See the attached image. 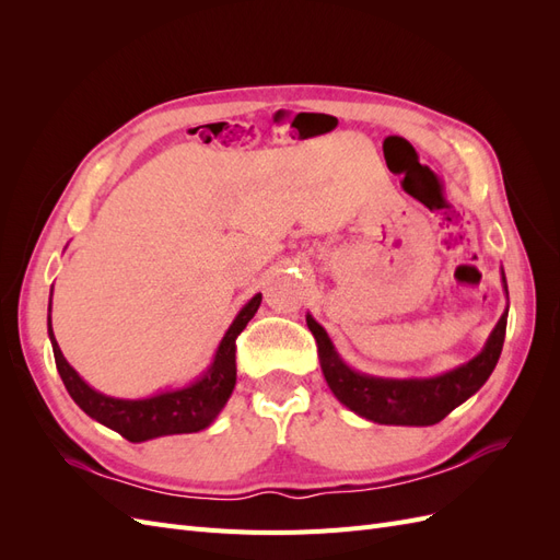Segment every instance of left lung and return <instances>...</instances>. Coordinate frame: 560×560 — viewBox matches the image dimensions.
<instances>
[{
    "label": "left lung",
    "instance_id": "left-lung-1",
    "mask_svg": "<svg viewBox=\"0 0 560 560\" xmlns=\"http://www.w3.org/2000/svg\"><path fill=\"white\" fill-rule=\"evenodd\" d=\"M502 282L506 292L504 273ZM308 329L315 336L322 374H325L331 393L348 409L360 413L366 420L381 422V425H434V422L444 420L455 406H460L465 399L477 393L488 381V376L493 374L504 343L506 311L477 358L448 371L444 376L425 381H387L358 374V371L348 369L341 362L327 331L311 315Z\"/></svg>",
    "mask_w": 560,
    "mask_h": 560
}]
</instances>
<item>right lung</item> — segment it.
I'll return each instance as SVG.
<instances>
[{"label": "right lung", "mask_w": 560, "mask_h": 560, "mask_svg": "<svg viewBox=\"0 0 560 560\" xmlns=\"http://www.w3.org/2000/svg\"><path fill=\"white\" fill-rule=\"evenodd\" d=\"M261 303V294L254 296L247 306L233 319L226 336L219 343L214 362L208 374L194 385L163 393L149 399H114L95 393L79 378L77 371L67 364L62 352L54 338L48 317V336L54 346V358L58 374L67 387L70 397L97 422H103L109 430L126 436L128 442L140 444L147 439H156L165 434H191L206 430L210 422L224 409L233 387H235V338L247 327Z\"/></svg>", "instance_id": "1"}]
</instances>
